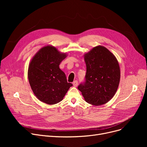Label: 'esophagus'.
<instances>
[{"label":"esophagus","instance_id":"obj_1","mask_svg":"<svg viewBox=\"0 0 147 147\" xmlns=\"http://www.w3.org/2000/svg\"><path fill=\"white\" fill-rule=\"evenodd\" d=\"M73 86H74V87L78 86V80L74 81V82H73Z\"/></svg>","mask_w":147,"mask_h":147}]
</instances>
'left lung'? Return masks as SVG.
Listing matches in <instances>:
<instances>
[{"instance_id": "left-lung-1", "label": "left lung", "mask_w": 147, "mask_h": 147, "mask_svg": "<svg viewBox=\"0 0 147 147\" xmlns=\"http://www.w3.org/2000/svg\"><path fill=\"white\" fill-rule=\"evenodd\" d=\"M86 73L78 86L85 101L101 105L109 102L116 92L120 79L118 61L104 46L94 48L84 55Z\"/></svg>"}]
</instances>
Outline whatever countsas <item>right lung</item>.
<instances>
[{"instance_id": "1", "label": "right lung", "mask_w": 147, "mask_h": 147, "mask_svg": "<svg viewBox=\"0 0 147 147\" xmlns=\"http://www.w3.org/2000/svg\"><path fill=\"white\" fill-rule=\"evenodd\" d=\"M65 57V53H60L56 48L47 46L38 51L31 61L28 81L40 101L51 105L58 103L73 86L67 82L65 73L59 67Z\"/></svg>"}]
</instances>
